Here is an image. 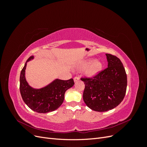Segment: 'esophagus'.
Segmentation results:
<instances>
[{"label": "esophagus", "instance_id": "esophagus-1", "mask_svg": "<svg viewBox=\"0 0 147 147\" xmlns=\"http://www.w3.org/2000/svg\"><path fill=\"white\" fill-rule=\"evenodd\" d=\"M74 82L75 83V82H78V81L79 80L80 78H79L78 76H77V77H74Z\"/></svg>", "mask_w": 147, "mask_h": 147}]
</instances>
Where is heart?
Here are the masks:
<instances>
[{"mask_svg": "<svg viewBox=\"0 0 147 147\" xmlns=\"http://www.w3.org/2000/svg\"><path fill=\"white\" fill-rule=\"evenodd\" d=\"M103 65L99 60L88 59L83 61L78 65L77 69L82 70L85 69V75L87 77L92 78L98 74L102 69Z\"/></svg>", "mask_w": 147, "mask_h": 147, "instance_id": "obj_1", "label": "heart"}]
</instances>
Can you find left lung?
<instances>
[{"mask_svg": "<svg viewBox=\"0 0 147 147\" xmlns=\"http://www.w3.org/2000/svg\"><path fill=\"white\" fill-rule=\"evenodd\" d=\"M108 67L92 78H82L84 84L83 100L96 112H106L123 101L127 88V75L121 61L117 56L105 54Z\"/></svg>", "mask_w": 147, "mask_h": 147, "instance_id": "left-lung-1", "label": "left lung"}]
</instances>
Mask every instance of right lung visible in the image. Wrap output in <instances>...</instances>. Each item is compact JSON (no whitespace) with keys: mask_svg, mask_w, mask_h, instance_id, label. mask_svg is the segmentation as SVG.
Instances as JSON below:
<instances>
[{"mask_svg":"<svg viewBox=\"0 0 147 147\" xmlns=\"http://www.w3.org/2000/svg\"><path fill=\"white\" fill-rule=\"evenodd\" d=\"M34 57L33 56L29 57L21 72L20 90L21 97L25 104L34 112L41 113L53 112L63 104L65 91L74 86V80L56 79L40 89L32 88L26 81L25 70L27 63Z\"/></svg>","mask_w":147,"mask_h":147,"instance_id":"add662e5","label":"right lung"}]
</instances>
